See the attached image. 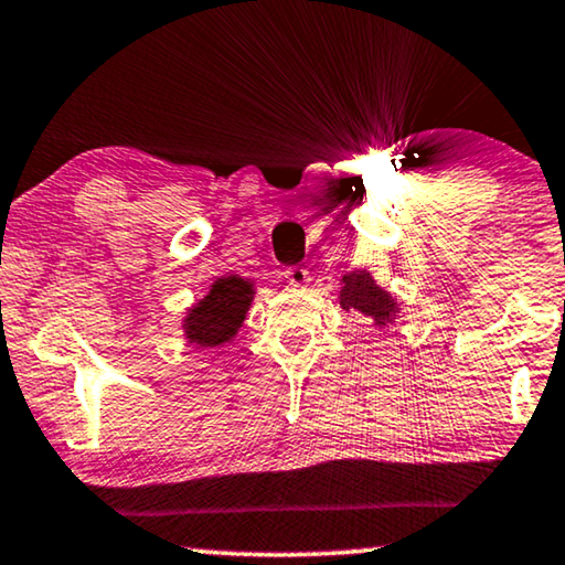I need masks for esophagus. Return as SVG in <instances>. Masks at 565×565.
Returning <instances> with one entry per match:
<instances>
[{
	"instance_id": "obj_1",
	"label": "esophagus",
	"mask_w": 565,
	"mask_h": 565,
	"mask_svg": "<svg viewBox=\"0 0 565 565\" xmlns=\"http://www.w3.org/2000/svg\"><path fill=\"white\" fill-rule=\"evenodd\" d=\"M285 277H288L290 285H296V288H303V285L311 282V275H308L306 267H288L285 269Z\"/></svg>"
}]
</instances>
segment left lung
Instances as JSON below:
<instances>
[{"instance_id": "1", "label": "left lung", "mask_w": 565, "mask_h": 565, "mask_svg": "<svg viewBox=\"0 0 565 565\" xmlns=\"http://www.w3.org/2000/svg\"><path fill=\"white\" fill-rule=\"evenodd\" d=\"M339 303L347 311L354 308V311L370 316L377 327H385L391 321V316H396V300L391 298V292L377 288L367 273H350L342 277Z\"/></svg>"}]
</instances>
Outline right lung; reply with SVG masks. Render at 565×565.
Returning a JSON list of instances; mask_svg holds the SVG:
<instances>
[{"label":"right lung","mask_w":565,"mask_h":565,"mask_svg":"<svg viewBox=\"0 0 565 565\" xmlns=\"http://www.w3.org/2000/svg\"><path fill=\"white\" fill-rule=\"evenodd\" d=\"M252 285L242 277L228 275L213 282V288L184 319L190 342L200 347H218L228 342L242 327L252 303Z\"/></svg>","instance_id":"right-lung-1"}]
</instances>
